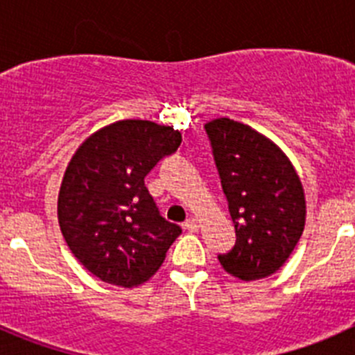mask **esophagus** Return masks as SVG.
Here are the masks:
<instances>
[{
  "label": "esophagus",
  "instance_id": "1",
  "mask_svg": "<svg viewBox=\"0 0 355 355\" xmlns=\"http://www.w3.org/2000/svg\"><path fill=\"white\" fill-rule=\"evenodd\" d=\"M184 227H187L190 233H196L197 229H199V220H197L196 216H190V218L184 222Z\"/></svg>",
  "mask_w": 355,
  "mask_h": 355
}]
</instances>
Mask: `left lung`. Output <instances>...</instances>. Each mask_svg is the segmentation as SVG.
Wrapping results in <instances>:
<instances>
[{
  "instance_id": "obj_1",
  "label": "left lung",
  "mask_w": 355,
  "mask_h": 355,
  "mask_svg": "<svg viewBox=\"0 0 355 355\" xmlns=\"http://www.w3.org/2000/svg\"><path fill=\"white\" fill-rule=\"evenodd\" d=\"M205 128L236 231V243L218 261L241 281L268 277L302 236V181L281 147L247 124L220 117Z\"/></svg>"
}]
</instances>
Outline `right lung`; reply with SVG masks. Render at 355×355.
<instances>
[{"instance_id":"right-lung-1","label":"right lung","mask_w":355,"mask_h":355,"mask_svg":"<svg viewBox=\"0 0 355 355\" xmlns=\"http://www.w3.org/2000/svg\"><path fill=\"white\" fill-rule=\"evenodd\" d=\"M180 144L172 126L126 119L97 130L72 155L58 193V224L74 258L103 283L133 288L149 281L181 234L144 183Z\"/></svg>"}]
</instances>
